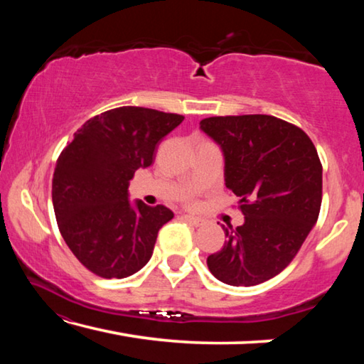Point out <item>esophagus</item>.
Wrapping results in <instances>:
<instances>
[{
    "instance_id": "34e87169",
    "label": "esophagus",
    "mask_w": 364,
    "mask_h": 364,
    "mask_svg": "<svg viewBox=\"0 0 364 364\" xmlns=\"http://www.w3.org/2000/svg\"><path fill=\"white\" fill-rule=\"evenodd\" d=\"M184 221H188L189 225H193V226H200L202 223H204V221H202L200 218H197V217H193V215H183L181 217Z\"/></svg>"
}]
</instances>
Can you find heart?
<instances>
[{"instance_id": "heart-1", "label": "heart", "mask_w": 364, "mask_h": 364, "mask_svg": "<svg viewBox=\"0 0 364 364\" xmlns=\"http://www.w3.org/2000/svg\"><path fill=\"white\" fill-rule=\"evenodd\" d=\"M189 204H193V202H189Z\"/></svg>"}]
</instances>
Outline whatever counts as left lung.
Segmentation results:
<instances>
[{"instance_id": "8db88e82", "label": "left lung", "mask_w": 364, "mask_h": 364, "mask_svg": "<svg viewBox=\"0 0 364 364\" xmlns=\"http://www.w3.org/2000/svg\"><path fill=\"white\" fill-rule=\"evenodd\" d=\"M200 128L223 151L226 188L245 218L236 230L223 226L228 241L208 255V269L230 286L262 284L294 260L318 220L316 147L301 128L273 115L208 117Z\"/></svg>"}]
</instances>
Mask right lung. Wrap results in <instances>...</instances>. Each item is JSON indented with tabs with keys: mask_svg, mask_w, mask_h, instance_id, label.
<instances>
[{
	"mask_svg": "<svg viewBox=\"0 0 364 364\" xmlns=\"http://www.w3.org/2000/svg\"><path fill=\"white\" fill-rule=\"evenodd\" d=\"M183 120L156 109H110L86 120L60 152L53 175L54 213L65 244L91 273L122 279L149 262L157 232L173 212L141 200L132 205L128 184Z\"/></svg>",
	"mask_w": 364,
	"mask_h": 364,
	"instance_id": "right-lung-1",
	"label": "right lung"
}]
</instances>
